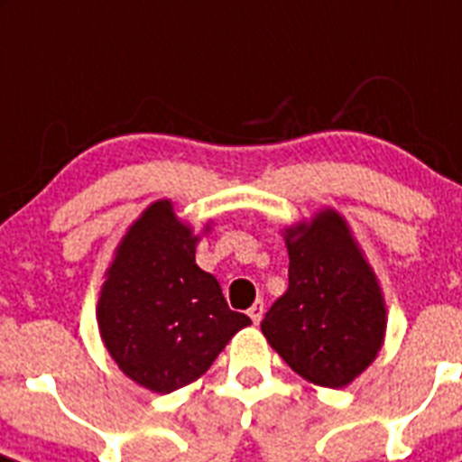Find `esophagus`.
<instances>
[{
	"label": "esophagus",
	"instance_id": "esophagus-1",
	"mask_svg": "<svg viewBox=\"0 0 462 462\" xmlns=\"http://www.w3.org/2000/svg\"><path fill=\"white\" fill-rule=\"evenodd\" d=\"M247 315H250L254 325H259V322H262V318H263V301L252 303V309L247 310Z\"/></svg>",
	"mask_w": 462,
	"mask_h": 462
}]
</instances>
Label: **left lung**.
Here are the masks:
<instances>
[{"mask_svg":"<svg viewBox=\"0 0 462 462\" xmlns=\"http://www.w3.org/2000/svg\"><path fill=\"white\" fill-rule=\"evenodd\" d=\"M282 236L290 287L262 320L263 337L309 383L344 388L383 346L388 310L376 273L334 208Z\"/></svg>","mask_w":462,"mask_h":462,"instance_id":"8db88e82","label":"left lung"}]
</instances>
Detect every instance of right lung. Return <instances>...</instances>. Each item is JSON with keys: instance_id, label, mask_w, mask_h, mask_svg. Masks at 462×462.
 I'll use <instances>...</instances> for the list:
<instances>
[{"instance_id": "right-lung-1", "label": "right lung", "mask_w": 462, "mask_h": 462, "mask_svg": "<svg viewBox=\"0 0 462 462\" xmlns=\"http://www.w3.org/2000/svg\"><path fill=\"white\" fill-rule=\"evenodd\" d=\"M199 240L172 200H156L128 226L100 287L102 344L130 381L161 395L203 376L252 325L228 309L215 275L196 263Z\"/></svg>"}]
</instances>
